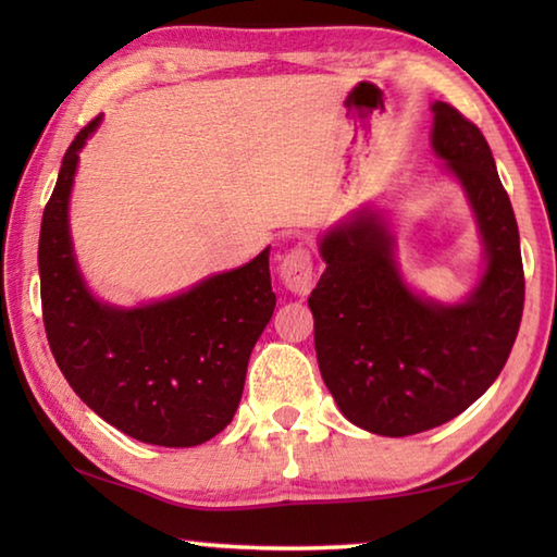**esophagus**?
Wrapping results in <instances>:
<instances>
[{
  "mask_svg": "<svg viewBox=\"0 0 557 557\" xmlns=\"http://www.w3.org/2000/svg\"><path fill=\"white\" fill-rule=\"evenodd\" d=\"M280 280L289 292L295 295H309L314 285V272H312V256L305 245H297L289 252H285L280 260Z\"/></svg>",
  "mask_w": 557,
  "mask_h": 557,
  "instance_id": "esophagus-1",
  "label": "esophagus"
}]
</instances>
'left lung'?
<instances>
[{"label":"left lung","mask_w":557,"mask_h":557,"mask_svg":"<svg viewBox=\"0 0 557 557\" xmlns=\"http://www.w3.org/2000/svg\"><path fill=\"white\" fill-rule=\"evenodd\" d=\"M432 152L465 191L484 270L461 301H435L403 277L395 235L371 206L319 238L326 262L309 297L322 379L356 428L408 437L445 425L482 398L511 354L523 314L516 215L474 122L435 100Z\"/></svg>","instance_id":"1"}]
</instances>
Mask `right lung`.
<instances>
[{
	"label": "right lung",
	"instance_id": "right-lung-1",
	"mask_svg": "<svg viewBox=\"0 0 557 557\" xmlns=\"http://www.w3.org/2000/svg\"><path fill=\"white\" fill-rule=\"evenodd\" d=\"M100 122L75 135L44 209L46 336L71 388L112 428L147 445H203L238 410L250 351L275 312L270 248L174 297L139 307L98 299L75 260L69 206L81 149Z\"/></svg>",
	"mask_w": 557,
	"mask_h": 557
}]
</instances>
